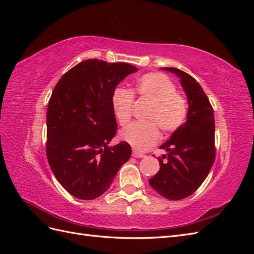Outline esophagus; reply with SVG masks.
<instances>
[{
	"instance_id": "1",
	"label": "esophagus",
	"mask_w": 254,
	"mask_h": 254,
	"mask_svg": "<svg viewBox=\"0 0 254 254\" xmlns=\"http://www.w3.org/2000/svg\"><path fill=\"white\" fill-rule=\"evenodd\" d=\"M132 157H133V158H144L145 155H144V153L140 152V151H137V150H134V149H133V151H132Z\"/></svg>"
}]
</instances>
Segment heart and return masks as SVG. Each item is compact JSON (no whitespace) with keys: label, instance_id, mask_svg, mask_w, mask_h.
Returning a JSON list of instances; mask_svg holds the SVG:
<instances>
[{"label":"heart","instance_id":"obj_1","mask_svg":"<svg viewBox=\"0 0 254 254\" xmlns=\"http://www.w3.org/2000/svg\"><path fill=\"white\" fill-rule=\"evenodd\" d=\"M139 98L151 102L145 114L147 122L135 123L121 132V139L139 150H146L157 144L160 129L172 133L180 129L187 121L189 104L177 92L175 82L167 75L152 72L139 77L133 90ZM112 108L122 126H127L132 118L134 95L132 91L119 88L112 94Z\"/></svg>","mask_w":254,"mask_h":254}]
</instances>
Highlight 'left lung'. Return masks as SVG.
Listing matches in <instances>:
<instances>
[{
    "instance_id": "1",
    "label": "left lung",
    "mask_w": 254,
    "mask_h": 254,
    "mask_svg": "<svg viewBox=\"0 0 254 254\" xmlns=\"http://www.w3.org/2000/svg\"><path fill=\"white\" fill-rule=\"evenodd\" d=\"M163 70L180 78L188 97L189 113L184 125L160 147L166 150L167 155L159 157L160 171L149 179V184L161 196L180 200L201 186L214 163L216 153L214 111L194 77L176 67H163Z\"/></svg>"
}]
</instances>
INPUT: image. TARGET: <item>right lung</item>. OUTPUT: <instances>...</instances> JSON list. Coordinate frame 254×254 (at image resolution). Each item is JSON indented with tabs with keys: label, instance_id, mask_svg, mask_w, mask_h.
Masks as SVG:
<instances>
[{
	"label": "right lung",
	"instance_id": "add662e5",
	"mask_svg": "<svg viewBox=\"0 0 254 254\" xmlns=\"http://www.w3.org/2000/svg\"><path fill=\"white\" fill-rule=\"evenodd\" d=\"M137 72L129 64L88 59L59 79L47 111V157L68 193L92 200L109 189L131 156L127 142L108 144L117 134L112 108L115 87Z\"/></svg>",
	"mask_w": 254,
	"mask_h": 254
}]
</instances>
